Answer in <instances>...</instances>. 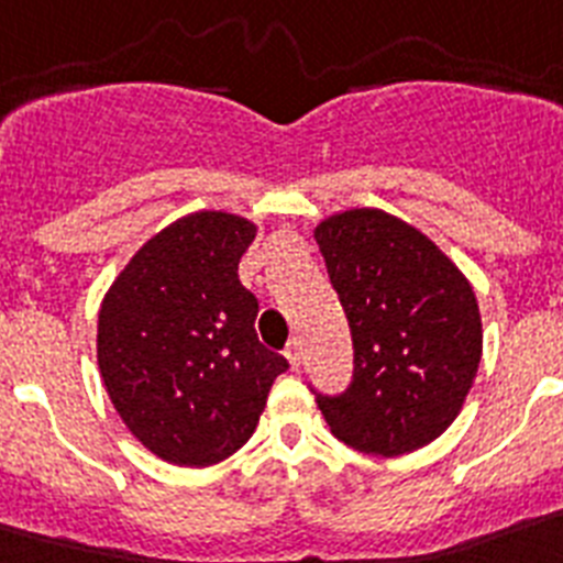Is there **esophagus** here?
<instances>
[{
	"mask_svg": "<svg viewBox=\"0 0 563 563\" xmlns=\"http://www.w3.org/2000/svg\"><path fill=\"white\" fill-rule=\"evenodd\" d=\"M286 356H288V363H291V368H300V360H302L300 340L288 342V345H286Z\"/></svg>",
	"mask_w": 563,
	"mask_h": 563,
	"instance_id": "obj_1",
	"label": "esophagus"
}]
</instances>
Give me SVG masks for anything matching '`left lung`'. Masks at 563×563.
<instances>
[{
  "instance_id": "left-lung-1",
  "label": "left lung",
  "mask_w": 563,
  "mask_h": 563,
  "mask_svg": "<svg viewBox=\"0 0 563 563\" xmlns=\"http://www.w3.org/2000/svg\"><path fill=\"white\" fill-rule=\"evenodd\" d=\"M314 238L354 342L349 388H311L322 417L354 451H417L456 419L476 379L482 317L471 283L383 209L331 214Z\"/></svg>"
}]
</instances>
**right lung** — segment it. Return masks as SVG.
Here are the masks:
<instances>
[{
  "mask_svg": "<svg viewBox=\"0 0 563 563\" xmlns=\"http://www.w3.org/2000/svg\"><path fill=\"white\" fill-rule=\"evenodd\" d=\"M254 227L195 212L139 249L99 311V368L124 424L155 456L207 467L241 451L288 368L254 331L238 277Z\"/></svg>",
  "mask_w": 563,
  "mask_h": 563,
  "instance_id": "add662e5",
  "label": "right lung"
}]
</instances>
